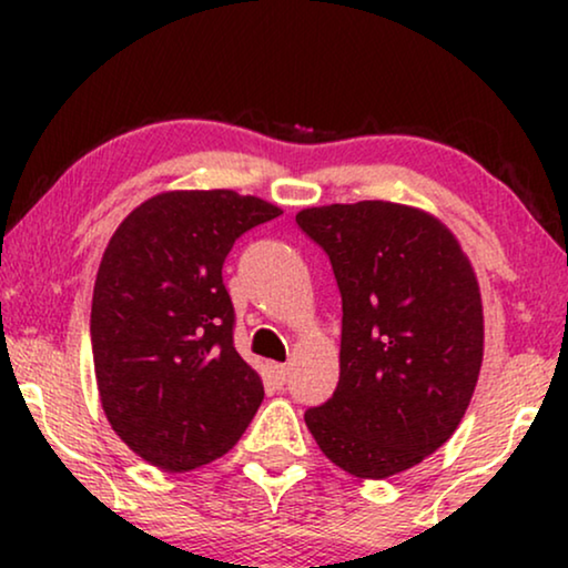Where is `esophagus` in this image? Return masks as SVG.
Listing matches in <instances>:
<instances>
[{
  "label": "esophagus",
  "instance_id": "1",
  "mask_svg": "<svg viewBox=\"0 0 568 568\" xmlns=\"http://www.w3.org/2000/svg\"><path fill=\"white\" fill-rule=\"evenodd\" d=\"M268 375L276 385H284L286 375H290V367H286V364H268Z\"/></svg>",
  "mask_w": 568,
  "mask_h": 568
}]
</instances>
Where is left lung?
Here are the masks:
<instances>
[{
    "label": "left lung",
    "mask_w": 568,
    "mask_h": 568,
    "mask_svg": "<svg viewBox=\"0 0 568 568\" xmlns=\"http://www.w3.org/2000/svg\"><path fill=\"white\" fill-rule=\"evenodd\" d=\"M341 292V377L305 424L331 463L387 478L453 437L484 359V310L453 232L422 209L359 201L302 209Z\"/></svg>",
    "instance_id": "1"
}]
</instances>
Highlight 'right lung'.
<instances>
[{"label": "right lung", "instance_id": "right-lung-1", "mask_svg": "<svg viewBox=\"0 0 568 568\" xmlns=\"http://www.w3.org/2000/svg\"><path fill=\"white\" fill-rule=\"evenodd\" d=\"M282 209L235 191H170L113 232L92 292V359L113 432L154 468L230 453L263 400L235 352L222 266L240 235Z\"/></svg>", "mask_w": 568, "mask_h": 568}]
</instances>
